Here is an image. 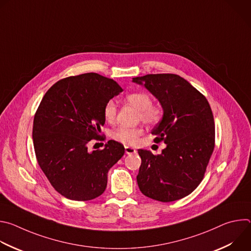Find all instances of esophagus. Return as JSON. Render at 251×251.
<instances>
[{
    "label": "esophagus",
    "mask_w": 251,
    "mask_h": 251,
    "mask_svg": "<svg viewBox=\"0 0 251 251\" xmlns=\"http://www.w3.org/2000/svg\"><path fill=\"white\" fill-rule=\"evenodd\" d=\"M125 152H126V154L130 155V154H135L137 151L132 147H125Z\"/></svg>",
    "instance_id": "34e87169"
}]
</instances>
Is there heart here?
<instances>
[{
	"instance_id": "obj_1",
	"label": "heart",
	"mask_w": 251,
	"mask_h": 251,
	"mask_svg": "<svg viewBox=\"0 0 251 251\" xmlns=\"http://www.w3.org/2000/svg\"><path fill=\"white\" fill-rule=\"evenodd\" d=\"M125 100L138 109V118L148 125H155L159 123L163 116V111L159 105L151 103V97L145 92H132L126 95ZM117 107L114 101L110 100L104 106L103 114L107 121L115 119ZM141 129L135 127L121 126L113 132V138L124 145H134L138 142Z\"/></svg>"
}]
</instances>
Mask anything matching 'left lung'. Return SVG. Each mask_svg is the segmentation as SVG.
Listing matches in <instances>:
<instances>
[{
    "label": "left lung",
    "mask_w": 251,
    "mask_h": 251,
    "mask_svg": "<svg viewBox=\"0 0 251 251\" xmlns=\"http://www.w3.org/2000/svg\"><path fill=\"white\" fill-rule=\"evenodd\" d=\"M161 103L163 118L153 129L154 142L167 147L160 155L139 149L137 176L146 197L174 201L190 195L201 182L214 149V121L206 98L190 82L172 74L134 77Z\"/></svg>",
    "instance_id": "obj_1"
}]
</instances>
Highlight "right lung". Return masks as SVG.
Segmentation results:
<instances>
[{
	"instance_id": "1",
	"label": "right lung",
	"mask_w": 251,
	"mask_h": 251,
	"mask_svg": "<svg viewBox=\"0 0 251 251\" xmlns=\"http://www.w3.org/2000/svg\"><path fill=\"white\" fill-rule=\"evenodd\" d=\"M122 91L113 79L89 73L57 81L42 99L33 118L34 152L50 185L66 199L84 201L102 195L108 171L124 155L114 140L102 150L87 148L105 123V104Z\"/></svg>"
}]
</instances>
